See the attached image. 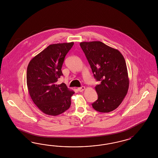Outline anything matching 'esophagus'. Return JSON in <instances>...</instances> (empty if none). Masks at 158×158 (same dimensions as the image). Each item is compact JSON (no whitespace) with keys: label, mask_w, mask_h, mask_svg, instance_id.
<instances>
[{"label":"esophagus","mask_w":158,"mask_h":158,"mask_svg":"<svg viewBox=\"0 0 158 158\" xmlns=\"http://www.w3.org/2000/svg\"><path fill=\"white\" fill-rule=\"evenodd\" d=\"M85 89V86H82V87L77 88V90H78L79 92H83Z\"/></svg>","instance_id":"esophagus-1"}]
</instances>
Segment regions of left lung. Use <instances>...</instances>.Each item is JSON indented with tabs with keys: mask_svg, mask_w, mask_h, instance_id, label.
<instances>
[{
	"mask_svg": "<svg viewBox=\"0 0 158 158\" xmlns=\"http://www.w3.org/2000/svg\"><path fill=\"white\" fill-rule=\"evenodd\" d=\"M94 78L100 83L95 87L98 99L92 103L95 110L109 113L117 109L129 87L128 71L123 55L101 41L82 42Z\"/></svg>",
	"mask_w": 158,
	"mask_h": 158,
	"instance_id": "8db88e82",
	"label": "left lung"
}]
</instances>
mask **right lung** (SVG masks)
Returning a JSON list of instances; mask_svg holds the SVG:
<instances>
[{
    "label": "right lung",
    "mask_w": 158,
    "mask_h": 158,
    "mask_svg": "<svg viewBox=\"0 0 158 158\" xmlns=\"http://www.w3.org/2000/svg\"><path fill=\"white\" fill-rule=\"evenodd\" d=\"M74 43L51 44L34 56L27 69L28 90L33 102L42 112L58 115L71 106L75 93L64 83L57 84L66 55Z\"/></svg>",
    "instance_id": "add662e5"
}]
</instances>
